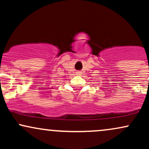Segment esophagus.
<instances>
[{
	"label": "esophagus",
	"mask_w": 149,
	"mask_h": 149,
	"mask_svg": "<svg viewBox=\"0 0 149 149\" xmlns=\"http://www.w3.org/2000/svg\"><path fill=\"white\" fill-rule=\"evenodd\" d=\"M78 73H80V72H78Z\"/></svg>",
	"instance_id": "34e87169"
}]
</instances>
